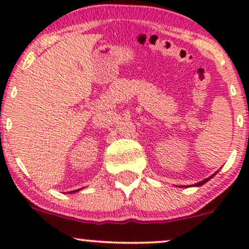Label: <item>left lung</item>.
I'll use <instances>...</instances> for the list:
<instances>
[{
  "label": "left lung",
  "mask_w": 249,
  "mask_h": 249,
  "mask_svg": "<svg viewBox=\"0 0 249 249\" xmlns=\"http://www.w3.org/2000/svg\"><path fill=\"white\" fill-rule=\"evenodd\" d=\"M215 174H216V173H214V174H212V176H211V177H208V178H206V179H204V180H202V181H200V182H198V184L193 185V186H201V185H204V184H205V182H207V181H208V180H210V179H212V178H213V177H214V176H215ZM180 187H185V186H180ZM186 187H187V186H186Z\"/></svg>",
  "instance_id": "1"
}]
</instances>
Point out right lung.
<instances>
[{
  "label": "right lung",
  "mask_w": 249,
  "mask_h": 249,
  "mask_svg": "<svg viewBox=\"0 0 249 249\" xmlns=\"http://www.w3.org/2000/svg\"><path fill=\"white\" fill-rule=\"evenodd\" d=\"M82 188H79V190H76V191H71V192H69V193H75V192H78V191H81Z\"/></svg>",
  "instance_id": "add662e5"
}]
</instances>
